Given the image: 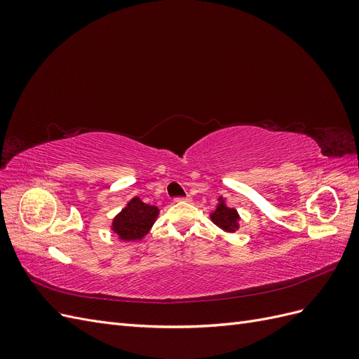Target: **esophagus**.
<instances>
[{
  "label": "esophagus",
  "instance_id": "34e87169",
  "mask_svg": "<svg viewBox=\"0 0 359 359\" xmlns=\"http://www.w3.org/2000/svg\"><path fill=\"white\" fill-rule=\"evenodd\" d=\"M190 196H186V198H175V199H173V201H175V202H190Z\"/></svg>",
  "mask_w": 359,
  "mask_h": 359
}]
</instances>
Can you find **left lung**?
<instances>
[{"mask_svg":"<svg viewBox=\"0 0 359 359\" xmlns=\"http://www.w3.org/2000/svg\"><path fill=\"white\" fill-rule=\"evenodd\" d=\"M220 203L217 205L215 211L211 214V220L214 224H217L220 229L226 232H235L238 227V220H240V215H238L236 210L226 206L223 198H219Z\"/></svg>","mask_w":359,"mask_h":359,"instance_id":"left-lung-1","label":"left lung"}]
</instances>
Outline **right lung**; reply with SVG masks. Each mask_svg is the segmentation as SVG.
Returning a JSON list of instances; mask_svg holds the SVG:
<instances>
[{"label":"right lung","instance_id":"1","mask_svg":"<svg viewBox=\"0 0 359 359\" xmlns=\"http://www.w3.org/2000/svg\"><path fill=\"white\" fill-rule=\"evenodd\" d=\"M158 215V208L147 205L139 198H133L112 222V231L124 241L144 238Z\"/></svg>","mask_w":359,"mask_h":359}]
</instances>
